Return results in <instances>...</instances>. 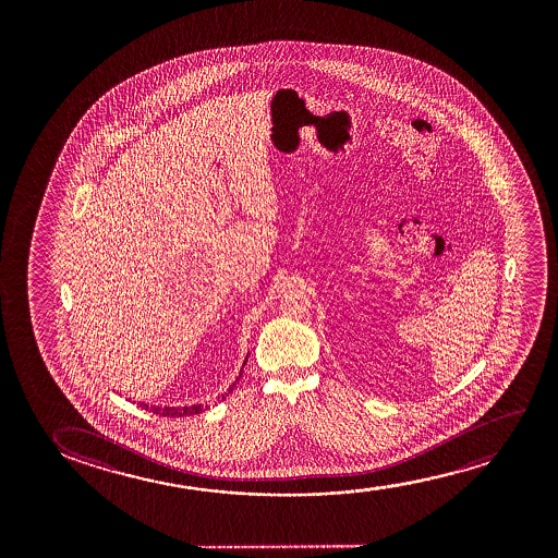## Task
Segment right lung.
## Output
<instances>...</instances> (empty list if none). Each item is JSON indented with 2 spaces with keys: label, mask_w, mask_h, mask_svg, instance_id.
<instances>
[{
  "label": "right lung",
  "mask_w": 558,
  "mask_h": 558,
  "mask_svg": "<svg viewBox=\"0 0 558 558\" xmlns=\"http://www.w3.org/2000/svg\"><path fill=\"white\" fill-rule=\"evenodd\" d=\"M240 377H242V372H240ZM236 387V383H232L230 385L229 390L222 395V400H225V397H229L230 392H232V389ZM143 408H146V410H153L156 415H163V417H186V415H196V413L202 412L204 410V405H184V408H160V405H146L141 404Z\"/></svg>",
  "instance_id": "obj_1"
}]
</instances>
